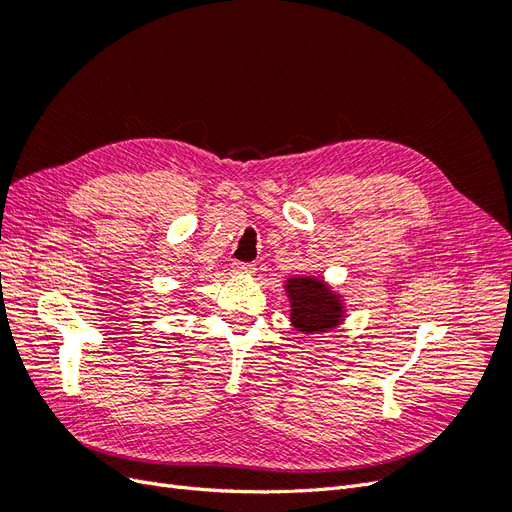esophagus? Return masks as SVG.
<instances>
[{
	"label": "esophagus",
	"mask_w": 512,
	"mask_h": 512,
	"mask_svg": "<svg viewBox=\"0 0 512 512\" xmlns=\"http://www.w3.org/2000/svg\"><path fill=\"white\" fill-rule=\"evenodd\" d=\"M232 271L239 273V275H250L256 271V265H252V262H241V260H235L232 262Z\"/></svg>",
	"instance_id": "esophagus-1"
}]
</instances>
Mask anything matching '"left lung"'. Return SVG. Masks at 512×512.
Returning a JSON list of instances; mask_svg holds the SVG:
<instances>
[{"label": "left lung", "instance_id": "1", "mask_svg": "<svg viewBox=\"0 0 512 512\" xmlns=\"http://www.w3.org/2000/svg\"><path fill=\"white\" fill-rule=\"evenodd\" d=\"M290 299V322L301 333H322L344 320V303L316 277H290L286 284Z\"/></svg>", "mask_w": 512, "mask_h": 512}]
</instances>
